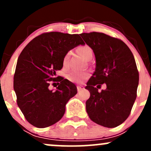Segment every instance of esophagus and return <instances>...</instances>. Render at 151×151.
<instances>
[{"label": "esophagus", "instance_id": "1", "mask_svg": "<svg viewBox=\"0 0 151 151\" xmlns=\"http://www.w3.org/2000/svg\"><path fill=\"white\" fill-rule=\"evenodd\" d=\"M83 89H84V86H77V91H81V90H83Z\"/></svg>", "mask_w": 151, "mask_h": 151}]
</instances>
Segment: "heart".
<instances>
[{"instance_id": "obj_1", "label": "heart", "mask_w": 151, "mask_h": 151, "mask_svg": "<svg viewBox=\"0 0 151 151\" xmlns=\"http://www.w3.org/2000/svg\"><path fill=\"white\" fill-rule=\"evenodd\" d=\"M77 52L83 58L87 60L90 57H92V50L89 46H81L77 48ZM69 55H66L63 59L64 65H66ZM89 77V73L88 72H72L68 74L69 80L73 82H81Z\"/></svg>"}]
</instances>
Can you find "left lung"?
Listing matches in <instances>:
<instances>
[{
    "instance_id": "1",
    "label": "left lung",
    "mask_w": 151,
    "mask_h": 151,
    "mask_svg": "<svg viewBox=\"0 0 151 151\" xmlns=\"http://www.w3.org/2000/svg\"><path fill=\"white\" fill-rule=\"evenodd\" d=\"M80 35L96 58V70L85 87L90 92L86 112L99 125L116 127L129 116L137 96L139 74L134 57L120 39L96 32ZM104 83L107 89L99 93Z\"/></svg>"
}]
</instances>
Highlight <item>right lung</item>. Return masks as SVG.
Returning <instances> with one entry per match:
<instances>
[{"mask_svg": "<svg viewBox=\"0 0 151 151\" xmlns=\"http://www.w3.org/2000/svg\"><path fill=\"white\" fill-rule=\"evenodd\" d=\"M79 35L45 32L35 37L22 50L17 62L13 80L17 104L26 120L37 128L58 122L65 105L77 93L73 83L57 76L69 50L84 45ZM58 83L55 92L49 89Z\"/></svg>", "mask_w": 151, "mask_h": 151, "instance_id": "add662e5", "label": "right lung"}]
</instances>
